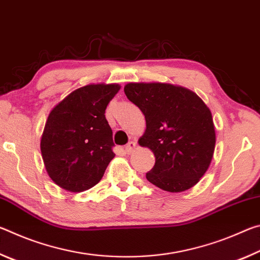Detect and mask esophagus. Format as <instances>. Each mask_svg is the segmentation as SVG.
Returning a JSON list of instances; mask_svg holds the SVG:
<instances>
[{
  "instance_id": "34e87169",
  "label": "esophagus",
  "mask_w": 260,
  "mask_h": 260,
  "mask_svg": "<svg viewBox=\"0 0 260 260\" xmlns=\"http://www.w3.org/2000/svg\"><path fill=\"white\" fill-rule=\"evenodd\" d=\"M135 148H136V143L135 142H129L125 147V152L127 153V155H131V153L135 150Z\"/></svg>"
}]
</instances>
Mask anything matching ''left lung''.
<instances>
[{"instance_id":"left-lung-1","label":"left lung","mask_w":260,"mask_h":260,"mask_svg":"<svg viewBox=\"0 0 260 260\" xmlns=\"http://www.w3.org/2000/svg\"><path fill=\"white\" fill-rule=\"evenodd\" d=\"M124 91L146 118L139 139L156 161L149 182L170 192L192 188L208 171L215 147L212 113L188 88L161 82H129Z\"/></svg>"}]
</instances>
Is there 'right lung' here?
<instances>
[{"label": "right lung", "instance_id": "obj_1", "mask_svg": "<svg viewBox=\"0 0 260 260\" xmlns=\"http://www.w3.org/2000/svg\"><path fill=\"white\" fill-rule=\"evenodd\" d=\"M119 89L118 83H91L51 109L40 148L47 173L58 187L81 192L101 181L116 156L104 113Z\"/></svg>", "mask_w": 260, "mask_h": 260}]
</instances>
